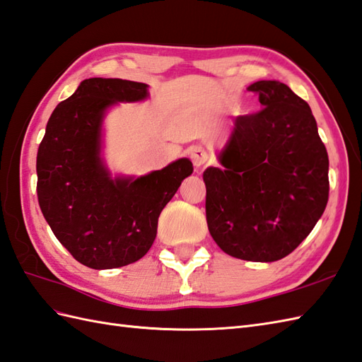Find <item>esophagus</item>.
<instances>
[{
	"label": "esophagus",
	"instance_id": "esophagus-1",
	"mask_svg": "<svg viewBox=\"0 0 362 362\" xmlns=\"http://www.w3.org/2000/svg\"><path fill=\"white\" fill-rule=\"evenodd\" d=\"M208 153L204 148H194L191 151V160L194 163L196 168H202L206 162H208Z\"/></svg>",
	"mask_w": 362,
	"mask_h": 362
}]
</instances>
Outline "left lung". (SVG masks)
<instances>
[{
  "label": "left lung",
  "instance_id": "obj_1",
  "mask_svg": "<svg viewBox=\"0 0 362 362\" xmlns=\"http://www.w3.org/2000/svg\"><path fill=\"white\" fill-rule=\"evenodd\" d=\"M259 112L239 115L206 168V223L226 255L274 262L298 248L329 200V156L312 109L287 85L256 81Z\"/></svg>",
  "mask_w": 362,
  "mask_h": 362
}]
</instances>
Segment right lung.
I'll use <instances>...</instances> for the list:
<instances>
[{"instance_id": "1", "label": "right lung", "mask_w": 362, "mask_h": 362, "mask_svg": "<svg viewBox=\"0 0 362 362\" xmlns=\"http://www.w3.org/2000/svg\"><path fill=\"white\" fill-rule=\"evenodd\" d=\"M148 97L145 83L88 78L58 103L37 154L38 204L50 230L75 260L94 270L137 262L185 177L188 158L141 177L112 179L100 157L106 109Z\"/></svg>"}]
</instances>
